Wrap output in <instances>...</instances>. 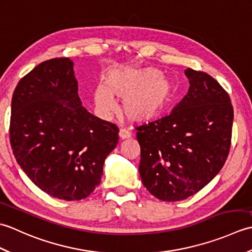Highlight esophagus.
I'll list each match as a JSON object with an SVG mask.
<instances>
[{
  "mask_svg": "<svg viewBox=\"0 0 252 252\" xmlns=\"http://www.w3.org/2000/svg\"><path fill=\"white\" fill-rule=\"evenodd\" d=\"M131 136H132V134L129 131H126L125 129H121L119 131V137L121 138V140H126V138H130Z\"/></svg>",
  "mask_w": 252,
  "mask_h": 252,
  "instance_id": "34e87169",
  "label": "esophagus"
}]
</instances>
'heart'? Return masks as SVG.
Masks as SVG:
<instances>
[{
	"mask_svg": "<svg viewBox=\"0 0 252 252\" xmlns=\"http://www.w3.org/2000/svg\"><path fill=\"white\" fill-rule=\"evenodd\" d=\"M173 92L172 80L157 69L121 66L106 74L104 84L96 85L93 100L98 114L108 118L116 109L114 97L123 99V115L133 122L143 123L161 114Z\"/></svg>",
	"mask_w": 252,
	"mask_h": 252,
	"instance_id": "obj_1",
	"label": "heart"
}]
</instances>
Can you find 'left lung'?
Instances as JSON below:
<instances>
[{
    "label": "left lung",
    "mask_w": 252,
    "mask_h": 252,
    "mask_svg": "<svg viewBox=\"0 0 252 252\" xmlns=\"http://www.w3.org/2000/svg\"><path fill=\"white\" fill-rule=\"evenodd\" d=\"M189 92L167 117L137 127L138 171L144 186L163 201L196 194L220 172L229 153L234 110L216 79L187 68Z\"/></svg>",
    "instance_id": "left-lung-1"
}]
</instances>
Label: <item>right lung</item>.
Instances as JSON below:
<instances>
[{
	"label": "right lung",
	"mask_w": 252,
	"mask_h": 252,
	"mask_svg": "<svg viewBox=\"0 0 252 252\" xmlns=\"http://www.w3.org/2000/svg\"><path fill=\"white\" fill-rule=\"evenodd\" d=\"M119 129L84 108L73 62L41 63L20 79L12 99L9 140L28 178L46 194L67 201L91 195Z\"/></svg>",
	"instance_id": "right-lung-1"
}]
</instances>
